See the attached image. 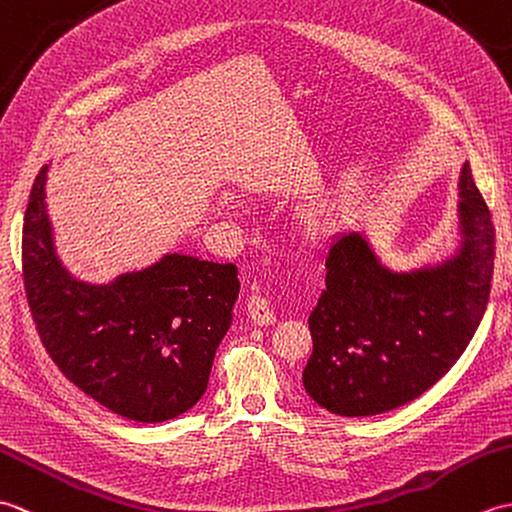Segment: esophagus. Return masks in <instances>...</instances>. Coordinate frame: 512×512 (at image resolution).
<instances>
[{
    "label": "esophagus",
    "instance_id": "obj_1",
    "mask_svg": "<svg viewBox=\"0 0 512 512\" xmlns=\"http://www.w3.org/2000/svg\"><path fill=\"white\" fill-rule=\"evenodd\" d=\"M248 314L257 325H273L277 321V314L270 308V301L264 295L248 297Z\"/></svg>",
    "mask_w": 512,
    "mask_h": 512
}]
</instances>
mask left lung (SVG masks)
I'll list each match as a JSON object with an SVG mask.
<instances>
[{
    "mask_svg": "<svg viewBox=\"0 0 512 512\" xmlns=\"http://www.w3.org/2000/svg\"><path fill=\"white\" fill-rule=\"evenodd\" d=\"M460 255L391 273L363 235L336 237L310 314L303 387L336 416L361 418L416 400L449 372L480 325L495 264V226L469 162L460 176Z\"/></svg>",
    "mask_w": 512,
    "mask_h": 512,
    "instance_id": "8db88e82",
    "label": "left lung"
}]
</instances>
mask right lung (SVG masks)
<instances>
[{"label": "right lung", "mask_w": 512, "mask_h": 512, "mask_svg": "<svg viewBox=\"0 0 512 512\" xmlns=\"http://www.w3.org/2000/svg\"><path fill=\"white\" fill-rule=\"evenodd\" d=\"M46 171L32 184L21 233L26 299L43 347L70 383L127 420L189 411L231 325L237 266L167 255L110 286L81 284L54 255Z\"/></svg>", "instance_id": "right-lung-1"}]
</instances>
